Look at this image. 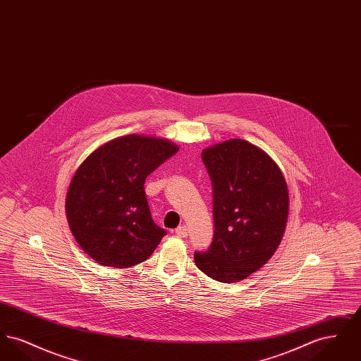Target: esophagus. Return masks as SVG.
Wrapping results in <instances>:
<instances>
[{"mask_svg":"<svg viewBox=\"0 0 361 361\" xmlns=\"http://www.w3.org/2000/svg\"><path fill=\"white\" fill-rule=\"evenodd\" d=\"M176 235L180 238H187L188 237V227L187 226H178L176 228Z\"/></svg>","mask_w":361,"mask_h":361,"instance_id":"34e87169","label":"esophagus"}]
</instances>
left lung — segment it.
Instances as JSON below:
<instances>
[{
  "instance_id": "obj_1",
  "label": "left lung",
  "mask_w": 361,
  "mask_h": 361,
  "mask_svg": "<svg viewBox=\"0 0 361 361\" xmlns=\"http://www.w3.org/2000/svg\"><path fill=\"white\" fill-rule=\"evenodd\" d=\"M202 159L212 184L215 231L206 252H195V262L208 277L235 283L274 256L288 218V189L274 159L243 139L211 146Z\"/></svg>"
}]
</instances>
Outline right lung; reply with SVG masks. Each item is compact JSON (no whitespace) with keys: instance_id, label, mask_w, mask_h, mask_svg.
Masks as SVG:
<instances>
[{"instance_id":"add662e5","label":"right lung","mask_w":361,"mask_h":361,"mask_svg":"<svg viewBox=\"0 0 361 361\" xmlns=\"http://www.w3.org/2000/svg\"><path fill=\"white\" fill-rule=\"evenodd\" d=\"M165 139L116 137L86 158L70 183V230L89 257L128 268L147 259L166 235L152 218L145 193L149 174L176 154Z\"/></svg>"}]
</instances>
